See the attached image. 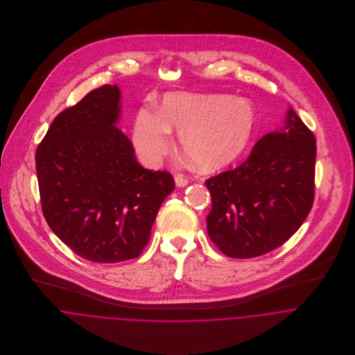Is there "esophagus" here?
Here are the masks:
<instances>
[{
  "mask_svg": "<svg viewBox=\"0 0 355 355\" xmlns=\"http://www.w3.org/2000/svg\"><path fill=\"white\" fill-rule=\"evenodd\" d=\"M175 183H176L178 187H184V186L189 184V179H187L184 175L178 173V175L175 176Z\"/></svg>",
  "mask_w": 355,
  "mask_h": 355,
  "instance_id": "obj_1",
  "label": "esophagus"
}]
</instances>
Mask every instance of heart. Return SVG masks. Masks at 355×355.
Listing matches in <instances>:
<instances>
[{
	"label": "heart",
	"instance_id": "1",
	"mask_svg": "<svg viewBox=\"0 0 355 355\" xmlns=\"http://www.w3.org/2000/svg\"><path fill=\"white\" fill-rule=\"evenodd\" d=\"M255 124V109L246 100L171 93L159 110L138 112L132 141L141 159L152 165L169 150L171 130H176L184 155L198 169L214 171L245 152Z\"/></svg>",
	"mask_w": 355,
	"mask_h": 355
}]
</instances>
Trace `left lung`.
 Segmentation results:
<instances>
[{
	"label": "left lung",
	"instance_id": "left-lung-1",
	"mask_svg": "<svg viewBox=\"0 0 355 355\" xmlns=\"http://www.w3.org/2000/svg\"><path fill=\"white\" fill-rule=\"evenodd\" d=\"M315 138L290 109L284 128L262 137L235 169L209 178L207 234L232 258H253L286 243L314 201Z\"/></svg>",
	"mask_w": 355,
	"mask_h": 355
}]
</instances>
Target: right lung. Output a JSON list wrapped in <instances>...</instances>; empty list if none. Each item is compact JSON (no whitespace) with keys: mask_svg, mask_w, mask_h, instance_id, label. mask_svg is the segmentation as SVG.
<instances>
[{"mask_svg":"<svg viewBox=\"0 0 355 355\" xmlns=\"http://www.w3.org/2000/svg\"><path fill=\"white\" fill-rule=\"evenodd\" d=\"M117 86L103 85L53 120L35 153L42 213L82 258L114 263L139 257L162 201L166 171L145 169L117 127Z\"/></svg>","mask_w":355,"mask_h":355,"instance_id":"obj_1","label":"right lung"}]
</instances>
